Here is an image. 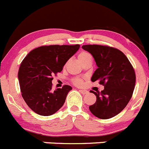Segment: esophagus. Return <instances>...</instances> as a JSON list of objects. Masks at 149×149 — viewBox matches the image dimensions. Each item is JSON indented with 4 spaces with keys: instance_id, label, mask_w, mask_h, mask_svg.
Segmentation results:
<instances>
[{
    "instance_id": "obj_1",
    "label": "esophagus",
    "mask_w": 149,
    "mask_h": 149,
    "mask_svg": "<svg viewBox=\"0 0 149 149\" xmlns=\"http://www.w3.org/2000/svg\"><path fill=\"white\" fill-rule=\"evenodd\" d=\"M79 92H80L81 94H83V95H85V94L88 93V91L86 90H79Z\"/></svg>"
}]
</instances>
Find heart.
Returning <instances> with one entry per match:
<instances>
[{"label":"heart","mask_w":149,"mask_h":149,"mask_svg":"<svg viewBox=\"0 0 149 149\" xmlns=\"http://www.w3.org/2000/svg\"><path fill=\"white\" fill-rule=\"evenodd\" d=\"M90 55L88 54V53L81 52L79 54V56H78V59H79V62H81V61L84 60V59H87V57H90ZM74 83L76 84V85H79V86L81 85V84H83L82 79H79V78H77V79H75Z\"/></svg>","instance_id":"b5f03b06"}]
</instances>
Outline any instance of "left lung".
<instances>
[{
    "label": "left lung",
    "mask_w": 149,
    "mask_h": 149,
    "mask_svg": "<svg viewBox=\"0 0 149 149\" xmlns=\"http://www.w3.org/2000/svg\"><path fill=\"white\" fill-rule=\"evenodd\" d=\"M82 48L92 54L98 67L91 81L104 86L100 93L91 91L96 101L89 109L98 118H111L120 113L131 99L136 80L134 68L118 49L98 45H85Z\"/></svg>",
    "instance_id": "1"
}]
</instances>
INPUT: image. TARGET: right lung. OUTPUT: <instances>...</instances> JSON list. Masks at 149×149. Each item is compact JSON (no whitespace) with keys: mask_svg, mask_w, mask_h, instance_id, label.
<instances>
[{"mask_svg":"<svg viewBox=\"0 0 149 149\" xmlns=\"http://www.w3.org/2000/svg\"><path fill=\"white\" fill-rule=\"evenodd\" d=\"M79 48V45H45L30 51L23 59L18 80L23 99L34 112L49 116L63 106L72 87L65 85L52 90V76L62 71Z\"/></svg>","mask_w":149,"mask_h":149,"instance_id":"1","label":"right lung"}]
</instances>
